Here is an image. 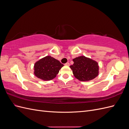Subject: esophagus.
I'll use <instances>...</instances> for the list:
<instances>
[{
	"mask_svg": "<svg viewBox=\"0 0 129 129\" xmlns=\"http://www.w3.org/2000/svg\"><path fill=\"white\" fill-rule=\"evenodd\" d=\"M65 65L66 66H69V62H67V63H65Z\"/></svg>",
	"mask_w": 129,
	"mask_h": 129,
	"instance_id": "34e87169",
	"label": "esophagus"
}]
</instances>
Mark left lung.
I'll return each mask as SVG.
<instances>
[{
  "label": "left lung",
  "mask_w": 129,
  "mask_h": 129,
  "mask_svg": "<svg viewBox=\"0 0 129 129\" xmlns=\"http://www.w3.org/2000/svg\"><path fill=\"white\" fill-rule=\"evenodd\" d=\"M74 64L70 66L73 75L81 81H89L99 75V66L97 62L85 56L73 58Z\"/></svg>",
  "instance_id": "1"
}]
</instances>
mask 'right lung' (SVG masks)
<instances>
[{"label":"right lung","mask_w":129,"mask_h":129,"mask_svg":"<svg viewBox=\"0 0 129 129\" xmlns=\"http://www.w3.org/2000/svg\"><path fill=\"white\" fill-rule=\"evenodd\" d=\"M63 64L50 56H46L37 61L34 65V74L43 81L54 79Z\"/></svg>","instance_id":"obj_1"}]
</instances>
